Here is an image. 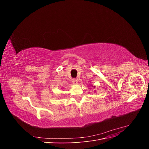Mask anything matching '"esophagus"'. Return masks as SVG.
<instances>
[{
  "label": "esophagus",
  "mask_w": 149,
  "mask_h": 149,
  "mask_svg": "<svg viewBox=\"0 0 149 149\" xmlns=\"http://www.w3.org/2000/svg\"><path fill=\"white\" fill-rule=\"evenodd\" d=\"M72 83H73L74 84H78V80L76 79H73L72 80Z\"/></svg>",
  "instance_id": "esophagus-1"
}]
</instances>
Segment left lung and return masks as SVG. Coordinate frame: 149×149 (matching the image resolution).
Instances as JSON below:
<instances>
[{"label":"left lung","mask_w":149,"mask_h":149,"mask_svg":"<svg viewBox=\"0 0 149 149\" xmlns=\"http://www.w3.org/2000/svg\"><path fill=\"white\" fill-rule=\"evenodd\" d=\"M94 88H95V86H94Z\"/></svg>","instance_id":"1"}]
</instances>
